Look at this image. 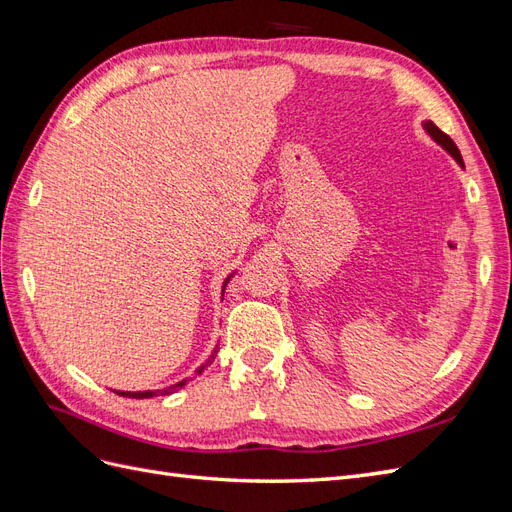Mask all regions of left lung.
<instances>
[{
	"label": "left lung",
	"mask_w": 512,
	"mask_h": 512,
	"mask_svg": "<svg viewBox=\"0 0 512 512\" xmlns=\"http://www.w3.org/2000/svg\"><path fill=\"white\" fill-rule=\"evenodd\" d=\"M423 128H425V132L433 138V141H436L442 149H446L448 153H451V156L455 158V162L463 168V158H461V153H459L457 145L453 143V138L448 136V134H444V132L436 126V123H433V121H425V123H423Z\"/></svg>",
	"instance_id": "left-lung-1"
}]
</instances>
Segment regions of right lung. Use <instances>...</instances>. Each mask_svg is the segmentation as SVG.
<instances>
[{
	"instance_id": "add662e5",
	"label": "right lung",
	"mask_w": 512,
	"mask_h": 512,
	"mask_svg": "<svg viewBox=\"0 0 512 512\" xmlns=\"http://www.w3.org/2000/svg\"><path fill=\"white\" fill-rule=\"evenodd\" d=\"M235 275V273H230L226 280H224V286H222V299H224V290H226V286H228V282H230V277ZM213 356H215V350L211 352V356L207 359V363H203L200 365L198 369H196V374H203V369L213 361ZM188 384V378L185 380H181V382H177V384H173V386H166V389H158V391H136V393H130V391H115L117 395H121V397H132V399H149V397H158V395H170V393H175L177 389H181V386H185Z\"/></svg>"
}]
</instances>
